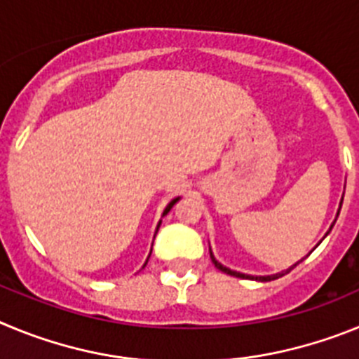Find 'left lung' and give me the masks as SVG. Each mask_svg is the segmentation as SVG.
Returning <instances> with one entry per match:
<instances>
[{
	"label": "left lung",
	"instance_id": "left-lung-1",
	"mask_svg": "<svg viewBox=\"0 0 359 359\" xmlns=\"http://www.w3.org/2000/svg\"><path fill=\"white\" fill-rule=\"evenodd\" d=\"M341 203H344V198H341V201H340V208H341ZM338 214H340V210H338ZM336 217H338V215H336ZM334 223H336V219H334ZM334 223L331 224V228L334 226ZM329 233V231H327ZM327 233H325V236H327ZM210 259H212V262H214V266L217 269H221V271H223V273H226V275H231V277H239V278H255V280H261V282H268V280H275V278H278V277H284V275L286 273H290L291 269L294 268V266L298 264V262H302V261H298L297 264L294 266H291V268H287V269H284V271H280V273H275V275H264V277H253V275H244V273H239V271H233V269H230V268H226V266H223L221 264V262H217L215 261V257H214V253H212V250H210Z\"/></svg>",
	"mask_w": 359,
	"mask_h": 359
}]
</instances>
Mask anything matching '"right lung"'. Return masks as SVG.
I'll return each mask as SVG.
<instances>
[{"instance_id":"right-lung-1","label":"right lung","mask_w":359,"mask_h":359,"mask_svg":"<svg viewBox=\"0 0 359 359\" xmlns=\"http://www.w3.org/2000/svg\"><path fill=\"white\" fill-rule=\"evenodd\" d=\"M177 201H180V198H174V199H172V201H170V203H169V205H167V207H165L163 214H161V215H167V214H169V212H170V208H172V207H174V205H176V203H177ZM160 224H161V221H160V223H158V226H156V231H158V228H160ZM151 252H152V250H151ZM149 257H151V255H149ZM149 257H147V261H149ZM147 261H145V264H147ZM145 264H144V268H145Z\"/></svg>"}]
</instances>
